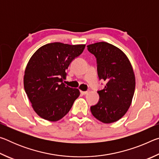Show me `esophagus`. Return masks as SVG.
<instances>
[{
    "label": "esophagus",
    "mask_w": 159,
    "mask_h": 159,
    "mask_svg": "<svg viewBox=\"0 0 159 159\" xmlns=\"http://www.w3.org/2000/svg\"><path fill=\"white\" fill-rule=\"evenodd\" d=\"M88 93V91H80V93L82 94V95H86Z\"/></svg>",
    "instance_id": "esophagus-1"
}]
</instances>
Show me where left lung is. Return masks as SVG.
<instances>
[{
	"label": "left lung",
	"instance_id": "1",
	"mask_svg": "<svg viewBox=\"0 0 159 159\" xmlns=\"http://www.w3.org/2000/svg\"><path fill=\"white\" fill-rule=\"evenodd\" d=\"M88 50L97 60L99 80L106 82L98 93V103L90 107L93 116L99 121L111 123L121 118L133 99L135 78L130 61L119 48L106 42L88 45Z\"/></svg>",
	"mask_w": 159,
	"mask_h": 159
}]
</instances>
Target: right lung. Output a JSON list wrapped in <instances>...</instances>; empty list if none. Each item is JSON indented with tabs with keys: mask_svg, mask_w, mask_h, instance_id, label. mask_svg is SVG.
I'll return each instance as SVG.
<instances>
[{
	"mask_svg": "<svg viewBox=\"0 0 159 159\" xmlns=\"http://www.w3.org/2000/svg\"><path fill=\"white\" fill-rule=\"evenodd\" d=\"M85 47L52 43L41 47L32 55L25 69L24 86L39 116L50 121L60 120L79 98V89L69 88L62 81L69 64Z\"/></svg>",
	"mask_w": 159,
	"mask_h": 159,
	"instance_id": "1",
	"label": "right lung"
}]
</instances>
